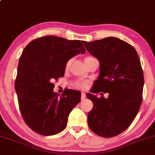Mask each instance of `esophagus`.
I'll use <instances>...</instances> for the list:
<instances>
[{
	"label": "esophagus",
	"instance_id": "esophagus-1",
	"mask_svg": "<svg viewBox=\"0 0 155 155\" xmlns=\"http://www.w3.org/2000/svg\"><path fill=\"white\" fill-rule=\"evenodd\" d=\"M85 98H86V95H85L84 92H82V93H81V101H84Z\"/></svg>",
	"mask_w": 155,
	"mask_h": 155
}]
</instances>
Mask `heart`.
<instances>
[{"mask_svg": "<svg viewBox=\"0 0 155 155\" xmlns=\"http://www.w3.org/2000/svg\"><path fill=\"white\" fill-rule=\"evenodd\" d=\"M90 58V57H88ZM86 59V58H85ZM71 63V60H68L66 63V68H68L69 66H70ZM88 86V83L87 81H78V82L76 83L75 87L76 88H79V89H81V90H85Z\"/></svg>", "mask_w": 155, "mask_h": 155, "instance_id": "b5f03b06", "label": "heart"}]
</instances>
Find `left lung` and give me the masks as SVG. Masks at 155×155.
I'll use <instances>...</instances> for the list:
<instances>
[{
    "label": "left lung",
    "instance_id": "8db88e82",
    "mask_svg": "<svg viewBox=\"0 0 155 155\" xmlns=\"http://www.w3.org/2000/svg\"><path fill=\"white\" fill-rule=\"evenodd\" d=\"M83 44L100 63L98 77L87 94L93 104L88 125L101 137L117 136L130 125L141 104L144 81L139 58L134 47L116 37ZM99 91L109 97L98 99L94 93Z\"/></svg>",
    "mask_w": 155,
    "mask_h": 155
}]
</instances>
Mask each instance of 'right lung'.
I'll return each mask as SVG.
<instances>
[{
  "mask_svg": "<svg viewBox=\"0 0 155 155\" xmlns=\"http://www.w3.org/2000/svg\"><path fill=\"white\" fill-rule=\"evenodd\" d=\"M82 43L47 35L32 41L23 50L15 86L22 116L34 132L52 136L66 127L69 114L80 102L81 93L68 89L58 95L52 82L64 76L69 60L84 54Z\"/></svg>",
  "mask_w": 155,
  "mask_h": 155,
  "instance_id": "obj_1",
  "label": "right lung"
}]
</instances>
